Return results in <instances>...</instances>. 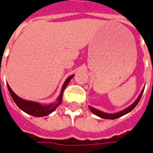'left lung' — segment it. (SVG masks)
I'll list each match as a JSON object with an SVG mask.
<instances>
[{
	"label": "left lung",
	"mask_w": 153,
	"mask_h": 153,
	"mask_svg": "<svg viewBox=\"0 0 153 153\" xmlns=\"http://www.w3.org/2000/svg\"><path fill=\"white\" fill-rule=\"evenodd\" d=\"M143 90L144 89L142 90L141 93L139 94V96L138 97V98L136 99V101H135L133 103V104H131L129 106H128L127 108H125V109H124L123 111H119V112H116V113L103 112V111H99V110L96 109V108H93V107H92V106H88V108H89L90 111H91L94 115H97V116H99V117H101V118L115 120V119H117L119 118V117H121V116H123V115H126L127 113L130 112L132 110L134 109L135 106H137V104L138 103V102H139L140 99H141L142 94H143Z\"/></svg>",
	"instance_id": "left-lung-1"
}]
</instances>
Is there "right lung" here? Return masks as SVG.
I'll return each mask as SVG.
<instances>
[{"instance_id": "right-lung-1", "label": "right lung", "mask_w": 153, "mask_h": 153, "mask_svg": "<svg viewBox=\"0 0 153 153\" xmlns=\"http://www.w3.org/2000/svg\"><path fill=\"white\" fill-rule=\"evenodd\" d=\"M74 75H71L69 76L66 79V80L65 81L60 93L58 98H57L56 102L54 103H51L48 105H43V104H41V103L36 102H32V101H28V100H25L23 98H20L19 97H18L15 94L12 89L10 88V87L9 84H7V88L10 93V96L14 100V102L15 104L20 108V109L25 111V113H27L28 115H31L33 116H36V117H42V116H46L51 114V112H53L56 109L57 106L60 105L61 102H62V97H63V92L65 88H66L68 85V83H70V81L72 79V78Z\"/></svg>"}]
</instances>
